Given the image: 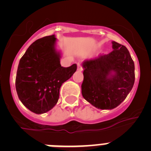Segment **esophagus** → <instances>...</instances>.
Returning <instances> with one entry per match:
<instances>
[{
	"label": "esophagus",
	"instance_id": "34e87169",
	"mask_svg": "<svg viewBox=\"0 0 151 151\" xmlns=\"http://www.w3.org/2000/svg\"><path fill=\"white\" fill-rule=\"evenodd\" d=\"M77 69H78V71H82V66H81V64L78 63V67H77Z\"/></svg>",
	"mask_w": 151,
	"mask_h": 151
}]
</instances>
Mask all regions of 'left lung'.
Listing matches in <instances>:
<instances>
[{
    "instance_id": "8db88e82",
    "label": "left lung",
    "mask_w": 151,
    "mask_h": 151,
    "mask_svg": "<svg viewBox=\"0 0 151 151\" xmlns=\"http://www.w3.org/2000/svg\"><path fill=\"white\" fill-rule=\"evenodd\" d=\"M112 45L113 50L110 54L86 60L82 63V96L101 110L118 106L134 83V64L129 51L116 41H112Z\"/></svg>"
}]
</instances>
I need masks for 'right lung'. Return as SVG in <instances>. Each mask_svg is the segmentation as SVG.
<instances>
[{
  "instance_id": "1",
  "label": "right lung",
  "mask_w": 151,
  "mask_h": 151,
  "mask_svg": "<svg viewBox=\"0 0 151 151\" xmlns=\"http://www.w3.org/2000/svg\"><path fill=\"white\" fill-rule=\"evenodd\" d=\"M54 35L33 42L19 60L16 77L19 99L30 111L41 114L50 110L59 99L60 88L76 71V64L60 65Z\"/></svg>"
}]
</instances>
